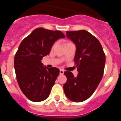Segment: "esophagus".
Returning <instances> with one entry per match:
<instances>
[{
	"instance_id": "1",
	"label": "esophagus",
	"mask_w": 121,
	"mask_h": 121,
	"mask_svg": "<svg viewBox=\"0 0 121 121\" xmlns=\"http://www.w3.org/2000/svg\"><path fill=\"white\" fill-rule=\"evenodd\" d=\"M64 73V71L63 70H60V74H63Z\"/></svg>"
}]
</instances>
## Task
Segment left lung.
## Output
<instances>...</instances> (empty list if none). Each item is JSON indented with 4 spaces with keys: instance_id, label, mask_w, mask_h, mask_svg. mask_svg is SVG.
Segmentation results:
<instances>
[{
    "instance_id": "left-lung-1",
    "label": "left lung",
    "mask_w": 121,
    "mask_h": 121,
    "mask_svg": "<svg viewBox=\"0 0 121 121\" xmlns=\"http://www.w3.org/2000/svg\"><path fill=\"white\" fill-rule=\"evenodd\" d=\"M67 37L76 47L74 62L78 74L65 71L67 82L63 85L67 98L73 102L84 101L93 95L102 79L105 55L100 42L86 30L67 31Z\"/></svg>"
}]
</instances>
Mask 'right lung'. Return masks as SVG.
Masks as SVG:
<instances>
[{
    "label": "right lung",
    "instance_id": "right-lung-1",
    "mask_svg": "<svg viewBox=\"0 0 121 121\" xmlns=\"http://www.w3.org/2000/svg\"><path fill=\"white\" fill-rule=\"evenodd\" d=\"M65 37L60 31L38 28L19 45L14 60L17 81L22 93L33 102L44 100L50 95L59 70L43 67L41 60L48 55L54 42Z\"/></svg>",
    "mask_w": 121,
    "mask_h": 121
}]
</instances>
